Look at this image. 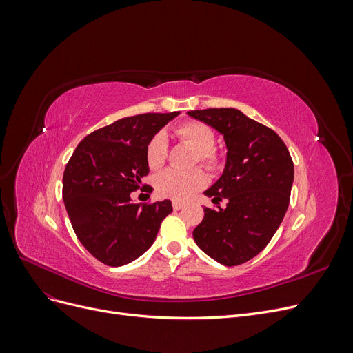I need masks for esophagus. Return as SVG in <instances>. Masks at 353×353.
<instances>
[{
  "label": "esophagus",
  "instance_id": "34e87169",
  "mask_svg": "<svg viewBox=\"0 0 353 353\" xmlns=\"http://www.w3.org/2000/svg\"><path fill=\"white\" fill-rule=\"evenodd\" d=\"M172 208H174L175 210L183 209V208H184V203H181V201H174V203H172Z\"/></svg>",
  "mask_w": 353,
  "mask_h": 353
}]
</instances>
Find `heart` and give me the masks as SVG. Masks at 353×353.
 <instances>
[{"mask_svg": "<svg viewBox=\"0 0 353 353\" xmlns=\"http://www.w3.org/2000/svg\"><path fill=\"white\" fill-rule=\"evenodd\" d=\"M175 134L181 141L194 148L200 163L206 165L210 169H215L219 165V156L213 148V145H215V132L209 125L197 121L184 122L176 128ZM166 138L163 134H156L148 143L145 150L148 168L154 170L160 169L166 162ZM206 183L208 176L201 169H166L156 176L154 187L159 196L181 201L193 197L199 190L206 185Z\"/></svg>", "mask_w": 353, "mask_h": 353, "instance_id": "b5f03b06", "label": "heart"}]
</instances>
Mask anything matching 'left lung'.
<instances>
[{"instance_id":"8db88e82","label":"left lung","mask_w":353,"mask_h":353,"mask_svg":"<svg viewBox=\"0 0 353 353\" xmlns=\"http://www.w3.org/2000/svg\"><path fill=\"white\" fill-rule=\"evenodd\" d=\"M191 117L215 128L227 144L221 178L205 191L215 205L193 231L199 248L216 262L236 266L270 243L285 215L294 178L290 153L271 128L237 109L191 110Z\"/></svg>"}]
</instances>
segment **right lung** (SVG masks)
<instances>
[{"instance_id":"right-lung-1","label":"right lung","mask_w":353,"mask_h":353,"mask_svg":"<svg viewBox=\"0 0 353 353\" xmlns=\"http://www.w3.org/2000/svg\"><path fill=\"white\" fill-rule=\"evenodd\" d=\"M178 114L123 117L85 137L68 162L63 174L68 215L83 248L100 262L122 266L140 258L172 212L170 200L141 205L131 193L148 175V143Z\"/></svg>"}]
</instances>
